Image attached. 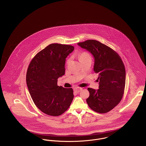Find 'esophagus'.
<instances>
[{"label":"esophagus","mask_w":146,"mask_h":146,"mask_svg":"<svg viewBox=\"0 0 146 146\" xmlns=\"http://www.w3.org/2000/svg\"><path fill=\"white\" fill-rule=\"evenodd\" d=\"M82 90V88H75L74 89V91L76 92V93H79L81 90Z\"/></svg>","instance_id":"34e87169"}]
</instances>
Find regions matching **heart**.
I'll use <instances>...</instances> for the list:
<instances>
[{
	"label": "heart",
	"instance_id": "heart-1",
	"mask_svg": "<svg viewBox=\"0 0 146 146\" xmlns=\"http://www.w3.org/2000/svg\"><path fill=\"white\" fill-rule=\"evenodd\" d=\"M78 58L80 61L81 60H84L86 59H88V58H91V56L90 55V54L87 52H81L80 53L78 54ZM69 60H67V62H68Z\"/></svg>",
	"mask_w": 146,
	"mask_h": 146
}]
</instances>
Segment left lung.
<instances>
[{
    "instance_id": "obj_1",
    "label": "left lung",
    "mask_w": 146,
    "mask_h": 146,
    "mask_svg": "<svg viewBox=\"0 0 146 146\" xmlns=\"http://www.w3.org/2000/svg\"><path fill=\"white\" fill-rule=\"evenodd\" d=\"M78 44L93 54L94 71L99 74V89L88 88L90 95L86 103L96 112L110 111L120 103L124 93L126 82L124 64L117 53L99 41L88 40Z\"/></svg>"
}]
</instances>
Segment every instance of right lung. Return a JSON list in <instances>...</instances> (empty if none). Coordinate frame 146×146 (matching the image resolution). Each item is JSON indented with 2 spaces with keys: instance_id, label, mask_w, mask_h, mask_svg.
I'll return each instance as SVG.
<instances>
[{
  "instance_id": "1",
  "label": "right lung",
  "mask_w": 146,
  "mask_h": 146,
  "mask_svg": "<svg viewBox=\"0 0 146 146\" xmlns=\"http://www.w3.org/2000/svg\"><path fill=\"white\" fill-rule=\"evenodd\" d=\"M73 46L52 43L37 53L30 62L26 84L36 106L43 113L57 116L66 111L74 98L72 88L57 86L65 73L66 58Z\"/></svg>"
}]
</instances>
